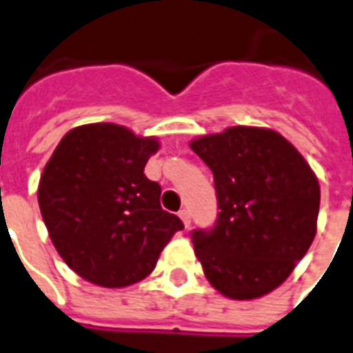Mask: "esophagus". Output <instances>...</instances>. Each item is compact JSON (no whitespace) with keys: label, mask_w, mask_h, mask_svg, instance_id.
Returning <instances> with one entry per match:
<instances>
[{"label":"esophagus","mask_w":353,"mask_h":353,"mask_svg":"<svg viewBox=\"0 0 353 353\" xmlns=\"http://www.w3.org/2000/svg\"><path fill=\"white\" fill-rule=\"evenodd\" d=\"M179 218H181L183 220V225L187 227H190V212H188L187 209H183V210H179Z\"/></svg>","instance_id":"1"}]
</instances>
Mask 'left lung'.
<instances>
[{
  "instance_id": "8db88e82",
  "label": "left lung",
  "mask_w": 353,
  "mask_h": 353,
  "mask_svg": "<svg viewBox=\"0 0 353 353\" xmlns=\"http://www.w3.org/2000/svg\"><path fill=\"white\" fill-rule=\"evenodd\" d=\"M214 176L218 220L194 231L210 285L234 301L276 290L317 232L321 187L312 166L279 132L231 126L190 141Z\"/></svg>"
}]
</instances>
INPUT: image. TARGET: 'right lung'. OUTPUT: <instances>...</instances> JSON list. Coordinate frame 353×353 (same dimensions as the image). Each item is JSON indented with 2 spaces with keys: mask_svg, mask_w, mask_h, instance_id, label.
Masks as SVG:
<instances>
[{
  "mask_svg": "<svg viewBox=\"0 0 353 353\" xmlns=\"http://www.w3.org/2000/svg\"><path fill=\"white\" fill-rule=\"evenodd\" d=\"M157 137L95 122L69 130L41 172L38 205L62 260L91 284L126 288L154 271L183 229L161 209L159 183L144 166Z\"/></svg>",
  "mask_w": 353,
  "mask_h": 353,
  "instance_id": "obj_1",
  "label": "right lung"
}]
</instances>
